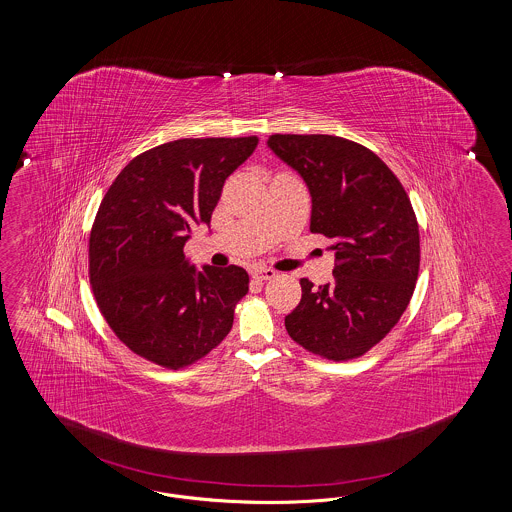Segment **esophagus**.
<instances>
[{
  "label": "esophagus",
  "instance_id": "obj_1",
  "mask_svg": "<svg viewBox=\"0 0 512 512\" xmlns=\"http://www.w3.org/2000/svg\"><path fill=\"white\" fill-rule=\"evenodd\" d=\"M251 276L255 278V280H272L274 276H276V270H272V268H255L253 272H251Z\"/></svg>",
  "mask_w": 512,
  "mask_h": 512
}]
</instances>
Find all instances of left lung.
Here are the masks:
<instances>
[{"label": "left lung", "mask_w": 512, "mask_h": 512, "mask_svg": "<svg viewBox=\"0 0 512 512\" xmlns=\"http://www.w3.org/2000/svg\"><path fill=\"white\" fill-rule=\"evenodd\" d=\"M267 146L305 180L311 232L332 240L334 280L313 288L301 278V301L286 330L330 361L365 355L388 336L413 297L420 236L409 195L370 149L328 134H274Z\"/></svg>", "instance_id": "left-lung-1"}]
</instances>
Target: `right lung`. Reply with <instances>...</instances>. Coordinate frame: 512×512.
Here are the masks:
<instances>
[{"label":"right lung","mask_w":512,"mask_h":512,"mask_svg":"<svg viewBox=\"0 0 512 512\" xmlns=\"http://www.w3.org/2000/svg\"><path fill=\"white\" fill-rule=\"evenodd\" d=\"M259 144L184 138L134 157L99 205L90 234V284L99 311L136 355L184 368L224 340L249 290L244 268L184 257L197 224L211 222L224 180Z\"/></svg>","instance_id":"1"}]
</instances>
